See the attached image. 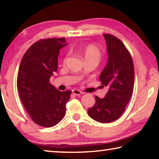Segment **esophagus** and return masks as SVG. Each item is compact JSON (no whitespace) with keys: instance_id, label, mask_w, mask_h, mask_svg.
<instances>
[{"instance_id":"1","label":"esophagus","mask_w":159,"mask_h":159,"mask_svg":"<svg viewBox=\"0 0 159 159\" xmlns=\"http://www.w3.org/2000/svg\"><path fill=\"white\" fill-rule=\"evenodd\" d=\"M72 93H73L74 95L78 96V95H81V94H83V93H82L80 90H77V89H74V90H72Z\"/></svg>"}]
</instances>
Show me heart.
<instances>
[{
    "label": "heart",
    "mask_w": 159,
    "mask_h": 159,
    "mask_svg": "<svg viewBox=\"0 0 159 159\" xmlns=\"http://www.w3.org/2000/svg\"><path fill=\"white\" fill-rule=\"evenodd\" d=\"M82 54L84 56L85 61L95 60L98 61L100 60L102 54L99 48L95 45L90 44L88 45L83 48L82 50ZM66 57L64 59V61H66Z\"/></svg>",
    "instance_id": "1"
}]
</instances>
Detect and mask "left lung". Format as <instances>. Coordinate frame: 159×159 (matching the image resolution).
I'll list each match as a JSON object with an SVG mask.
<instances>
[{
    "mask_svg": "<svg viewBox=\"0 0 159 159\" xmlns=\"http://www.w3.org/2000/svg\"><path fill=\"white\" fill-rule=\"evenodd\" d=\"M108 59L99 75L102 84L109 88L104 98L95 96V104L88 111L96 121L105 123L118 119L130 102L134 87L133 59L125 45L113 35L104 34Z\"/></svg>",
    "mask_w": 159,
    "mask_h": 159,
    "instance_id": "left-lung-1",
    "label": "left lung"
}]
</instances>
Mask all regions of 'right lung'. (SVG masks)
Listing matches in <instances>:
<instances>
[{
  "instance_id": "add662e5",
  "label": "right lung",
  "mask_w": 159,
  "mask_h": 159,
  "mask_svg": "<svg viewBox=\"0 0 159 159\" xmlns=\"http://www.w3.org/2000/svg\"><path fill=\"white\" fill-rule=\"evenodd\" d=\"M66 45L64 38L40 40L27 50L19 67L20 99L34 122L43 127L57 125L65 115L71 92H61L49 80L57 70L60 50Z\"/></svg>"
}]
</instances>
